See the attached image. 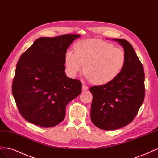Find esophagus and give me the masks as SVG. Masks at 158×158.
I'll use <instances>...</instances> for the list:
<instances>
[{
  "instance_id": "obj_1",
  "label": "esophagus",
  "mask_w": 158,
  "mask_h": 158,
  "mask_svg": "<svg viewBox=\"0 0 158 158\" xmlns=\"http://www.w3.org/2000/svg\"><path fill=\"white\" fill-rule=\"evenodd\" d=\"M82 90H83V91H86V90H88V86H86V85H84V84H82Z\"/></svg>"
}]
</instances>
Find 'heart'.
<instances>
[{
    "mask_svg": "<svg viewBox=\"0 0 158 158\" xmlns=\"http://www.w3.org/2000/svg\"><path fill=\"white\" fill-rule=\"evenodd\" d=\"M74 52L64 55L68 73L75 77L82 70L88 80L98 85L109 84L120 74L125 64V54L119 47L101 40H85L76 42Z\"/></svg>",
    "mask_w": 158,
    "mask_h": 158,
    "instance_id": "heart-1",
    "label": "heart"
}]
</instances>
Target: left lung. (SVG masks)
Returning <instances> with one entry per match:
<instances>
[{
  "mask_svg": "<svg viewBox=\"0 0 158 158\" xmlns=\"http://www.w3.org/2000/svg\"><path fill=\"white\" fill-rule=\"evenodd\" d=\"M123 47L125 64L117 77L109 84L92 86L91 120L100 129L115 130L131 123L145 97L144 71L131 44L113 39Z\"/></svg>",
  "mask_w": 158,
  "mask_h": 158,
  "instance_id": "obj_1",
  "label": "left lung"
}]
</instances>
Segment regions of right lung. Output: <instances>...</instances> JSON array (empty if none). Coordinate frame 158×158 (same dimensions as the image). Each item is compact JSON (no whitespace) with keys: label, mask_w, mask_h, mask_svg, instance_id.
Instances as JSON below:
<instances>
[{"label":"right lung","mask_w":158,"mask_h":158,"mask_svg":"<svg viewBox=\"0 0 158 158\" xmlns=\"http://www.w3.org/2000/svg\"><path fill=\"white\" fill-rule=\"evenodd\" d=\"M80 35L38 38L21 55L12 94L21 115L33 125L52 127L63 121L66 106L82 92L80 80L65 74L64 55Z\"/></svg>","instance_id":"1"}]
</instances>
